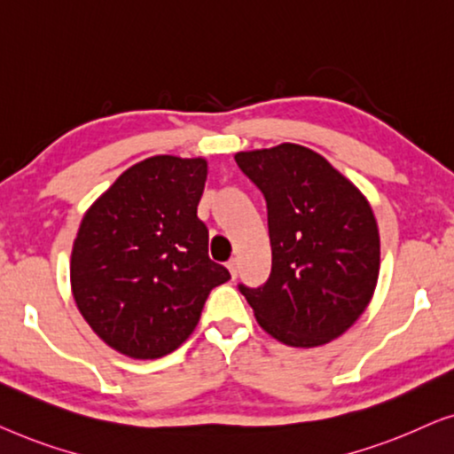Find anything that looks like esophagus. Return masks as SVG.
I'll use <instances>...</instances> for the list:
<instances>
[{
    "label": "esophagus",
    "instance_id": "34e87169",
    "mask_svg": "<svg viewBox=\"0 0 454 454\" xmlns=\"http://www.w3.org/2000/svg\"><path fill=\"white\" fill-rule=\"evenodd\" d=\"M228 271H230V276H232V279L239 276V259H230L228 261Z\"/></svg>",
    "mask_w": 454,
    "mask_h": 454
}]
</instances>
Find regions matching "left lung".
<instances>
[{"instance_id": "1", "label": "left lung", "mask_w": 454, "mask_h": 454, "mask_svg": "<svg viewBox=\"0 0 454 454\" xmlns=\"http://www.w3.org/2000/svg\"><path fill=\"white\" fill-rule=\"evenodd\" d=\"M234 160L267 203L271 273L259 288L239 284L259 325L292 348L346 333L379 279V226L366 197L298 144L239 152Z\"/></svg>"}]
</instances>
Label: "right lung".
Here are the masks:
<instances>
[{
    "instance_id": "add662e5",
    "label": "right lung",
    "mask_w": 454,
    "mask_h": 454,
    "mask_svg": "<svg viewBox=\"0 0 454 454\" xmlns=\"http://www.w3.org/2000/svg\"><path fill=\"white\" fill-rule=\"evenodd\" d=\"M203 158L152 156L127 168L82 220L72 251V292L106 346L154 360L193 333L215 286L230 279L207 254L197 206Z\"/></svg>"
}]
</instances>
